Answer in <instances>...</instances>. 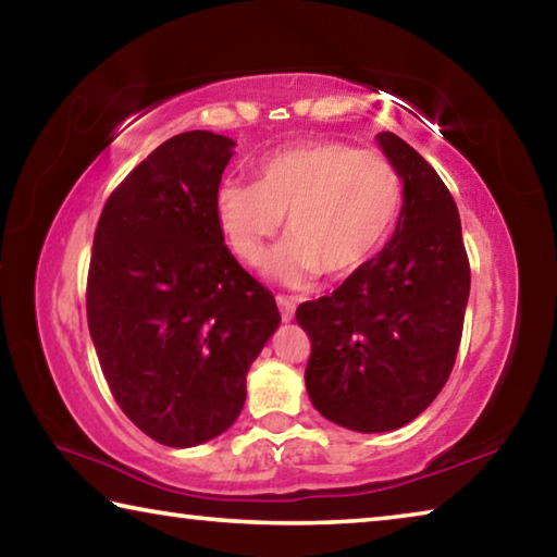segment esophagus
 Listing matches in <instances>:
<instances>
[{
	"instance_id": "34e87169",
	"label": "esophagus",
	"mask_w": 557,
	"mask_h": 557,
	"mask_svg": "<svg viewBox=\"0 0 557 557\" xmlns=\"http://www.w3.org/2000/svg\"><path fill=\"white\" fill-rule=\"evenodd\" d=\"M277 307H280L282 319H285V322H289V319L295 317V301H292V299L277 295Z\"/></svg>"
}]
</instances>
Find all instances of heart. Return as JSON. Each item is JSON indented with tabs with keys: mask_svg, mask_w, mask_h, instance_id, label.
Masks as SVG:
<instances>
[{
	"mask_svg": "<svg viewBox=\"0 0 557 557\" xmlns=\"http://www.w3.org/2000/svg\"><path fill=\"white\" fill-rule=\"evenodd\" d=\"M400 174L388 159L346 143L309 139L258 164V182L221 186L215 211L233 256L265 260L287 215L289 238L272 252L268 275L307 287L319 272L346 277L379 256L398 223Z\"/></svg>",
	"mask_w": 557,
	"mask_h": 557,
	"instance_id": "1",
	"label": "heart"
}]
</instances>
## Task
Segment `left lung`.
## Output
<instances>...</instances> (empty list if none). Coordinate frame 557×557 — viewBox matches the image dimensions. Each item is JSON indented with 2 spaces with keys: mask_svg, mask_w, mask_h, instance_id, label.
<instances>
[{
  "mask_svg": "<svg viewBox=\"0 0 557 557\" xmlns=\"http://www.w3.org/2000/svg\"><path fill=\"white\" fill-rule=\"evenodd\" d=\"M379 145L403 178L393 238L332 295L297 307L312 342L309 398L326 420L356 432L408 425L445 388L471 282L445 182L393 132H381Z\"/></svg>",
  "mask_w": 557,
  "mask_h": 557,
  "instance_id": "left-lung-1",
  "label": "left lung"
}]
</instances>
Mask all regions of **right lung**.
<instances>
[{
  "instance_id": "obj_1",
  "label": "right lung",
  "mask_w": 557,
  "mask_h": 557,
  "mask_svg": "<svg viewBox=\"0 0 557 557\" xmlns=\"http://www.w3.org/2000/svg\"><path fill=\"white\" fill-rule=\"evenodd\" d=\"M233 139L206 129L159 145L102 206L86 309L120 410L166 447L219 437L245 375L280 324L275 297L240 268L215 211Z\"/></svg>"
}]
</instances>
